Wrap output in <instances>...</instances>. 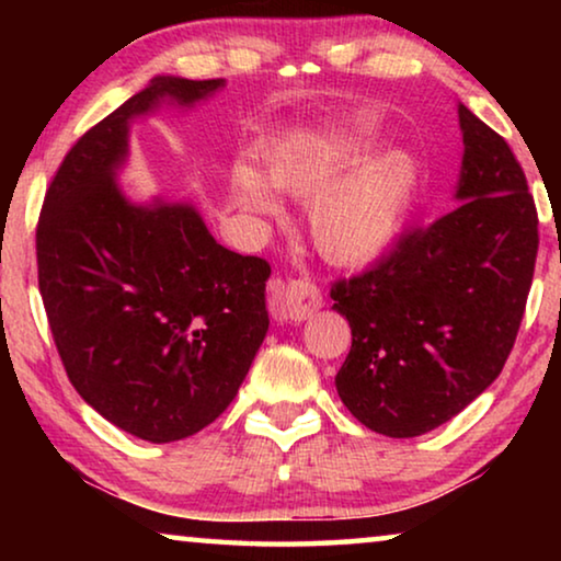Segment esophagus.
<instances>
[{"mask_svg":"<svg viewBox=\"0 0 561 561\" xmlns=\"http://www.w3.org/2000/svg\"><path fill=\"white\" fill-rule=\"evenodd\" d=\"M321 290L309 280H288L283 286V313L288 321H306L321 309Z\"/></svg>","mask_w":561,"mask_h":561,"instance_id":"obj_1","label":"esophagus"}]
</instances>
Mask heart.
Wrapping results in <instances>:
<instances>
[{"instance_id":"1","label":"heart","mask_w":561,"mask_h":561,"mask_svg":"<svg viewBox=\"0 0 561 561\" xmlns=\"http://www.w3.org/2000/svg\"><path fill=\"white\" fill-rule=\"evenodd\" d=\"M370 156L363 140H324L290 135L263 152L274 188L310 198L309 229L321 255L334 265H363L380 257L401 232L421 186V163L413 152L393 148ZM244 209L257 217H280V204L263 173L250 163L232 171Z\"/></svg>"}]
</instances>
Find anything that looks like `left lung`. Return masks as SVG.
Here are the masks:
<instances>
[{"instance_id": "obj_1", "label": "left lung", "mask_w": 561, "mask_h": 561, "mask_svg": "<svg viewBox=\"0 0 561 561\" xmlns=\"http://www.w3.org/2000/svg\"><path fill=\"white\" fill-rule=\"evenodd\" d=\"M457 114L459 204L332 286V309L352 327L336 393L393 439L447 424L501 375L534 278L539 219L526 175L501 135L465 104Z\"/></svg>"}]
</instances>
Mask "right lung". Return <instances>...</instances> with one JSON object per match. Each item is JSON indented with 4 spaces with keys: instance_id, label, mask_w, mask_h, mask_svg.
Segmentation results:
<instances>
[{
    "instance_id": "obj_1",
    "label": "right lung",
    "mask_w": 561,
    "mask_h": 561,
    "mask_svg": "<svg viewBox=\"0 0 561 561\" xmlns=\"http://www.w3.org/2000/svg\"><path fill=\"white\" fill-rule=\"evenodd\" d=\"M225 79L156 76L68 150L37 221V283L79 396L122 432L186 439L219 419L267 334L271 265L214 240L188 202L127 198L129 125Z\"/></svg>"
}]
</instances>
